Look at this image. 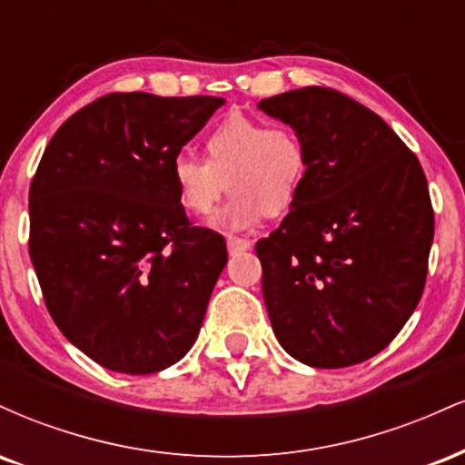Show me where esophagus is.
<instances>
[{"label":"esophagus","mask_w":465,"mask_h":465,"mask_svg":"<svg viewBox=\"0 0 465 465\" xmlns=\"http://www.w3.org/2000/svg\"><path fill=\"white\" fill-rule=\"evenodd\" d=\"M227 249H229V253H240V251H247V249H251V242L249 240H244V238H236V236H229L227 238Z\"/></svg>","instance_id":"1"}]
</instances>
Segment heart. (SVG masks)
<instances>
[{
	"instance_id": "1",
	"label": "heart",
	"mask_w": 465,
	"mask_h": 465,
	"mask_svg": "<svg viewBox=\"0 0 465 465\" xmlns=\"http://www.w3.org/2000/svg\"><path fill=\"white\" fill-rule=\"evenodd\" d=\"M205 162L179 154L173 162L177 199L192 216H207L227 190L214 218L225 229L251 227L260 216H282L295 205L308 174V148L292 126L232 115L203 140Z\"/></svg>"
}]
</instances>
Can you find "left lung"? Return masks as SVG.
<instances>
[{
  "mask_svg": "<svg viewBox=\"0 0 465 465\" xmlns=\"http://www.w3.org/2000/svg\"><path fill=\"white\" fill-rule=\"evenodd\" d=\"M258 109L308 148L295 205L255 244L277 341L322 370L371 359L424 292L435 233L424 170L381 115L334 89H295Z\"/></svg>",
  "mask_w": 465,
  "mask_h": 465,
  "instance_id": "left-lung-1",
  "label": "left lung"
}]
</instances>
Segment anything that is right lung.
Masks as SVG:
<instances>
[{"label":"right lung","mask_w":465,"mask_h":465,"mask_svg":"<svg viewBox=\"0 0 465 465\" xmlns=\"http://www.w3.org/2000/svg\"><path fill=\"white\" fill-rule=\"evenodd\" d=\"M214 95L109 94L47 143L30 185V260L69 343L111 371L183 359L227 264L221 233L192 227L173 162Z\"/></svg>","instance_id":"right-lung-1"}]
</instances>
